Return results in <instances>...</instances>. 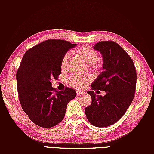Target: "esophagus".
I'll return each instance as SVG.
<instances>
[{"label": "esophagus", "instance_id": "1", "mask_svg": "<svg viewBox=\"0 0 154 154\" xmlns=\"http://www.w3.org/2000/svg\"><path fill=\"white\" fill-rule=\"evenodd\" d=\"M83 92H82V91H77V94L78 95H82V94H83Z\"/></svg>", "mask_w": 154, "mask_h": 154}]
</instances>
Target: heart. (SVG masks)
Masks as SVG:
<instances>
[{"label": "heart", "mask_w": 154, "mask_h": 154, "mask_svg": "<svg viewBox=\"0 0 154 154\" xmlns=\"http://www.w3.org/2000/svg\"><path fill=\"white\" fill-rule=\"evenodd\" d=\"M77 54L80 57H82L85 61L89 63H95L99 60V54L90 47H82L77 51ZM70 58V53H66L63 56L62 61H61V67L65 69L68 64L69 60ZM92 79L91 76H72L69 79V84L70 86L75 88H83L87 85L88 82H90Z\"/></svg>", "instance_id": "b5f03b06"}]
</instances>
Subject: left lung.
I'll return each mask as SVG.
<instances>
[{
	"mask_svg": "<svg viewBox=\"0 0 154 154\" xmlns=\"http://www.w3.org/2000/svg\"><path fill=\"white\" fill-rule=\"evenodd\" d=\"M93 49L103 57V71L91 84L93 91L88 93L92 103L85 111L90 123L104 128L116 123L128 110L134 98L137 75L132 59L119 44L100 41ZM98 89L106 95L95 94L93 91Z\"/></svg>",
	"mask_w": 154,
	"mask_h": 154,
	"instance_id": "1",
	"label": "left lung"
}]
</instances>
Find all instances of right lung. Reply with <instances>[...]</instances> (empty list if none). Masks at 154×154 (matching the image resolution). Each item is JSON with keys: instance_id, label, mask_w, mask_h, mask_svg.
I'll use <instances>...</instances> for the list:
<instances>
[{"instance_id": "obj_1", "label": "right lung", "mask_w": 154, "mask_h": 154, "mask_svg": "<svg viewBox=\"0 0 154 154\" xmlns=\"http://www.w3.org/2000/svg\"><path fill=\"white\" fill-rule=\"evenodd\" d=\"M75 46L66 40L51 39L31 48L23 56L17 73L19 102L31 121L41 128L61 122L67 104L77 95L72 88L59 91L51 84L61 75L63 56Z\"/></svg>"}]
</instances>
